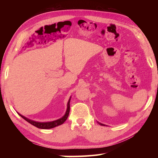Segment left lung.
<instances>
[{"instance_id":"obj_1","label":"left lung","mask_w":158,"mask_h":158,"mask_svg":"<svg viewBox=\"0 0 158 158\" xmlns=\"http://www.w3.org/2000/svg\"><path fill=\"white\" fill-rule=\"evenodd\" d=\"M98 123L100 124V125H103V126H105V125H104V124H102V123H99V122H98Z\"/></svg>"}]
</instances>
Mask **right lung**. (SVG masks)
<instances>
[{"mask_svg":"<svg viewBox=\"0 0 158 158\" xmlns=\"http://www.w3.org/2000/svg\"><path fill=\"white\" fill-rule=\"evenodd\" d=\"M70 99H71V97L69 98V100L68 102V104H67V109H66L65 114H64V116L63 117H61L60 118H58L53 121H49V122L35 121H33V120L29 119L28 118L23 116V115L20 114L19 113H18V112L17 113L21 117H22L23 119L26 120L27 122H28L29 123L34 125V126L37 127V128H40V129H51V128H53L56 126H58V125H60L61 124H63V123L66 121L67 118H68V117L69 116V102H70Z\"/></svg>","mask_w":158,"mask_h":158,"instance_id":"add662e5","label":"right lung"}]
</instances>
